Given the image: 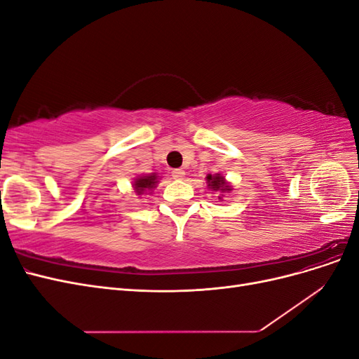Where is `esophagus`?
<instances>
[{"label": "esophagus", "instance_id": "1", "mask_svg": "<svg viewBox=\"0 0 359 359\" xmlns=\"http://www.w3.org/2000/svg\"><path fill=\"white\" fill-rule=\"evenodd\" d=\"M172 177H173V180H182L184 177H186V172H184L182 169H175V170H172Z\"/></svg>", "mask_w": 359, "mask_h": 359}]
</instances>
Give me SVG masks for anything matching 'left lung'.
<instances>
[{
  "mask_svg": "<svg viewBox=\"0 0 359 359\" xmlns=\"http://www.w3.org/2000/svg\"><path fill=\"white\" fill-rule=\"evenodd\" d=\"M206 180H208V187L211 189V190H220V191H229L231 190V187L227 186L226 184V181H224V178L223 177H220V175H208L206 177Z\"/></svg>",
  "mask_w": 359,
  "mask_h": 359,
  "instance_id": "1",
  "label": "left lung"
}]
</instances>
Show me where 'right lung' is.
<instances>
[{"instance_id": "right-lung-1", "label": "right lung", "mask_w": 359, "mask_h": 359, "mask_svg": "<svg viewBox=\"0 0 359 359\" xmlns=\"http://www.w3.org/2000/svg\"><path fill=\"white\" fill-rule=\"evenodd\" d=\"M157 184V177L156 173L153 175H147V177H140L135 181V190L137 194H142L144 191L149 190V189H154Z\"/></svg>"}]
</instances>
